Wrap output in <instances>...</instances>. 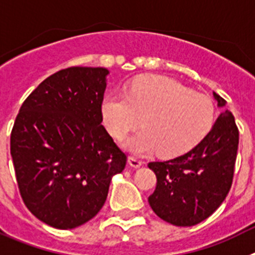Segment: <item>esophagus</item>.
Returning <instances> with one entry per match:
<instances>
[{
  "label": "esophagus",
  "instance_id": "34e87169",
  "mask_svg": "<svg viewBox=\"0 0 255 255\" xmlns=\"http://www.w3.org/2000/svg\"><path fill=\"white\" fill-rule=\"evenodd\" d=\"M128 164H129L132 168H140L141 165H142V161L133 158V156H129V158H128Z\"/></svg>",
  "mask_w": 255,
  "mask_h": 255
}]
</instances>
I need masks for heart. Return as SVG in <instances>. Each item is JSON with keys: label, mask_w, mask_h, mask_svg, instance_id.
<instances>
[{"label": "heart", "mask_w": 255, "mask_h": 255, "mask_svg": "<svg viewBox=\"0 0 255 255\" xmlns=\"http://www.w3.org/2000/svg\"><path fill=\"white\" fill-rule=\"evenodd\" d=\"M104 125L121 140L141 118L143 129L125 142L126 149L138 155L159 151L177 156L198 145L214 123V105L209 97L163 77L137 79L126 95L112 94L103 106Z\"/></svg>", "instance_id": "heart-1"}]
</instances>
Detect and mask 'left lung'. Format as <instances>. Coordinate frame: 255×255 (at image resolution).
I'll list each match as a JSON object with an SVG mask.
<instances>
[{
  "label": "left lung",
  "mask_w": 255,
  "mask_h": 255,
  "mask_svg": "<svg viewBox=\"0 0 255 255\" xmlns=\"http://www.w3.org/2000/svg\"><path fill=\"white\" fill-rule=\"evenodd\" d=\"M220 108L226 101L213 92ZM239 146L234 115H218L209 133L186 154L167 161H152L156 189L149 196L155 214L168 223L189 227L207 220L229 194Z\"/></svg>",
  "instance_id": "obj_1"
}]
</instances>
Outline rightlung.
I'll return each mask as SVG.
<instances>
[{"instance_id": "add662e5", "label": "right lung", "mask_w": 255, "mask_h": 255, "mask_svg": "<svg viewBox=\"0 0 255 255\" xmlns=\"http://www.w3.org/2000/svg\"><path fill=\"white\" fill-rule=\"evenodd\" d=\"M106 68L73 66L50 75L26 97L10 150L21 198L59 230L85 225L105 204L127 156L101 125Z\"/></svg>"}]
</instances>
